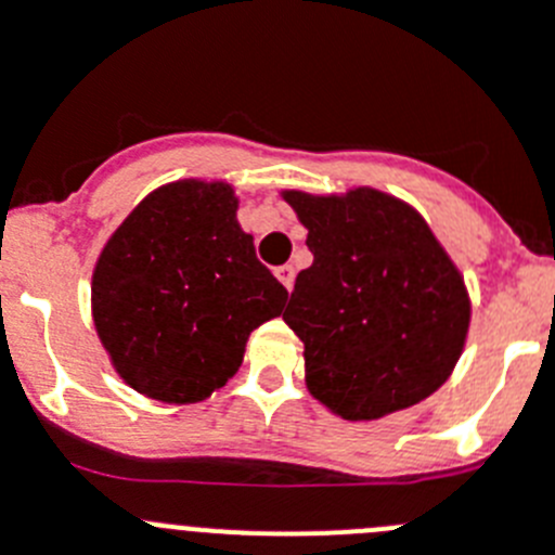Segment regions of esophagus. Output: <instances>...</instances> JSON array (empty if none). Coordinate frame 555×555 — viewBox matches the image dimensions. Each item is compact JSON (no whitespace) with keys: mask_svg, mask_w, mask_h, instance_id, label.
Returning a JSON list of instances; mask_svg holds the SVG:
<instances>
[{"mask_svg":"<svg viewBox=\"0 0 555 555\" xmlns=\"http://www.w3.org/2000/svg\"><path fill=\"white\" fill-rule=\"evenodd\" d=\"M274 274H278V281H281L283 286L292 292V286H294V267H292V263H283V267H278V269H274Z\"/></svg>","mask_w":555,"mask_h":555,"instance_id":"obj_1","label":"esophagus"}]
</instances>
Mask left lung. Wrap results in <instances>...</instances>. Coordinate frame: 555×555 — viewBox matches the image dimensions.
Wrapping results in <instances>:
<instances>
[{"label":"left lung","instance_id":"8db88e82","mask_svg":"<svg viewBox=\"0 0 555 555\" xmlns=\"http://www.w3.org/2000/svg\"><path fill=\"white\" fill-rule=\"evenodd\" d=\"M281 195L313 253L283 313L313 399L340 418L377 421L435 393L465 349L470 297L424 217L371 186Z\"/></svg>","mask_w":555,"mask_h":555}]
</instances>
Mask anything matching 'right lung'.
I'll use <instances>...</instances> for the list:
<instances>
[{
	"instance_id": "1",
	"label": "right lung",
	"mask_w": 555,
	"mask_h": 555,
	"mask_svg": "<svg viewBox=\"0 0 555 555\" xmlns=\"http://www.w3.org/2000/svg\"><path fill=\"white\" fill-rule=\"evenodd\" d=\"M225 181L159 186L126 217L93 269V324L129 388L195 404L238 371L256 327L288 292L256 258Z\"/></svg>"
}]
</instances>
